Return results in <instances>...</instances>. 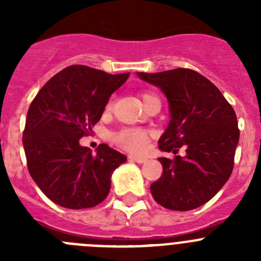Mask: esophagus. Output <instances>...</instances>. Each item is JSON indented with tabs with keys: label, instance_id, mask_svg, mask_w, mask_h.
<instances>
[{
	"label": "esophagus",
	"instance_id": "esophagus-1",
	"mask_svg": "<svg viewBox=\"0 0 261 261\" xmlns=\"http://www.w3.org/2000/svg\"><path fill=\"white\" fill-rule=\"evenodd\" d=\"M129 161H135L137 163H145L147 161V158H144V156H135V155H129Z\"/></svg>",
	"mask_w": 261,
	"mask_h": 261
}]
</instances>
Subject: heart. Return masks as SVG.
Returning <instances> with one entry per match:
<instances>
[{
  "label": "heart",
  "mask_w": 261,
  "mask_h": 261,
  "mask_svg": "<svg viewBox=\"0 0 261 261\" xmlns=\"http://www.w3.org/2000/svg\"><path fill=\"white\" fill-rule=\"evenodd\" d=\"M141 98L144 100V105H146L147 102H150L153 99H158L153 93H142ZM111 108H112V102L110 100L106 105L105 111L108 112ZM112 140L123 150L129 151V153H141L146 147L149 133L141 128H124L119 132L114 133Z\"/></svg>",
  "instance_id": "obj_1"
}]
</instances>
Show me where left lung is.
<instances>
[{"label":"left lung","mask_w":261,"mask_h":261,"mask_svg":"<svg viewBox=\"0 0 261 261\" xmlns=\"http://www.w3.org/2000/svg\"><path fill=\"white\" fill-rule=\"evenodd\" d=\"M167 96L170 124L159 149L186 155L162 156L163 172L150 186L154 200L170 211H192L214 197L229 180L239 141L237 115L208 78L191 69L137 73Z\"/></svg>","instance_id":"1"}]
</instances>
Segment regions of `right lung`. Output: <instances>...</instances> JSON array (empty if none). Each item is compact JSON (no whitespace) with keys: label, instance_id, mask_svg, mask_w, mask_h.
Instances as JSON below:
<instances>
[{"label":"right lung","instance_id":"add662e5","mask_svg":"<svg viewBox=\"0 0 261 261\" xmlns=\"http://www.w3.org/2000/svg\"><path fill=\"white\" fill-rule=\"evenodd\" d=\"M128 77L71 65L53 75L32 100L23 132L27 167L55 204L93 208L108 196L111 175L126 156L106 144L93 154L80 138L93 132L110 96Z\"/></svg>","mask_w":261,"mask_h":261}]
</instances>
